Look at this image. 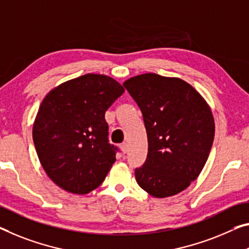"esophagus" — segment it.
Wrapping results in <instances>:
<instances>
[{"mask_svg": "<svg viewBox=\"0 0 249 249\" xmlns=\"http://www.w3.org/2000/svg\"><path fill=\"white\" fill-rule=\"evenodd\" d=\"M120 149H121V151L124 152V154H127V152H128V144L125 143V142L121 143L120 144Z\"/></svg>", "mask_w": 249, "mask_h": 249, "instance_id": "esophagus-1", "label": "esophagus"}]
</instances>
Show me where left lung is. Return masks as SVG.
Returning a JSON list of instances; mask_svg holds the SVG:
<instances>
[{
  "mask_svg": "<svg viewBox=\"0 0 249 249\" xmlns=\"http://www.w3.org/2000/svg\"><path fill=\"white\" fill-rule=\"evenodd\" d=\"M142 112L148 155L135 171L141 188L155 198L181 193L207 161L215 120L207 101L179 78L144 73L124 82Z\"/></svg>",
  "mask_w": 249,
  "mask_h": 249,
  "instance_id": "obj_1",
  "label": "left lung"
}]
</instances>
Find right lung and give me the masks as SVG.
Wrapping results in <instances>:
<instances>
[{
	"instance_id": "1",
	"label": "right lung",
	"mask_w": 249,
	"mask_h": 249,
	"mask_svg": "<svg viewBox=\"0 0 249 249\" xmlns=\"http://www.w3.org/2000/svg\"><path fill=\"white\" fill-rule=\"evenodd\" d=\"M124 92L111 76L88 73L53 88L33 124V142L49 178L71 194L98 188L116 161L106 111Z\"/></svg>"
}]
</instances>
